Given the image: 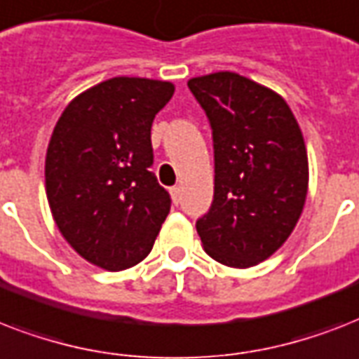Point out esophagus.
I'll use <instances>...</instances> for the list:
<instances>
[{
	"label": "esophagus",
	"instance_id": "obj_1",
	"mask_svg": "<svg viewBox=\"0 0 359 359\" xmlns=\"http://www.w3.org/2000/svg\"><path fill=\"white\" fill-rule=\"evenodd\" d=\"M169 194H171V199H173L175 205H179V203H180V188H179V186H173V188L169 190Z\"/></svg>",
	"mask_w": 359,
	"mask_h": 359
}]
</instances>
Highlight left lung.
Instances as JSON below:
<instances>
[{
  "label": "left lung",
  "instance_id": "left-lung-1",
  "mask_svg": "<svg viewBox=\"0 0 359 359\" xmlns=\"http://www.w3.org/2000/svg\"><path fill=\"white\" fill-rule=\"evenodd\" d=\"M212 128L214 199L197 219L205 251L250 268L289 238L307 196V151L283 98L235 72L188 81Z\"/></svg>",
  "mask_w": 359,
  "mask_h": 359
}]
</instances>
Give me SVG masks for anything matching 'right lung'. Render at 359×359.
Listing matches in <instances>:
<instances>
[{
	"mask_svg": "<svg viewBox=\"0 0 359 359\" xmlns=\"http://www.w3.org/2000/svg\"><path fill=\"white\" fill-rule=\"evenodd\" d=\"M169 81L111 78L65 108L46 152V196L65 240L86 261L119 272L151 253L171 197L151 171V126Z\"/></svg>",
	"mask_w": 359,
	"mask_h": 359,
	"instance_id": "right-lung-1",
	"label": "right lung"
}]
</instances>
